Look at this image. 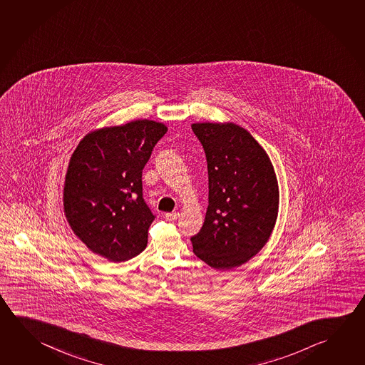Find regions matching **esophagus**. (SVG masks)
Masks as SVG:
<instances>
[{
  "label": "esophagus",
  "mask_w": 365,
  "mask_h": 365,
  "mask_svg": "<svg viewBox=\"0 0 365 365\" xmlns=\"http://www.w3.org/2000/svg\"><path fill=\"white\" fill-rule=\"evenodd\" d=\"M180 217V214L178 212H167L165 214V219H167L168 222H174V220H177Z\"/></svg>",
  "instance_id": "1"
}]
</instances>
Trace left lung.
Instances as JSON below:
<instances>
[{"label": "left lung", "instance_id": "left-lung-1", "mask_svg": "<svg viewBox=\"0 0 365 365\" xmlns=\"http://www.w3.org/2000/svg\"><path fill=\"white\" fill-rule=\"evenodd\" d=\"M209 172V206L193 252L217 270L249 262L267 245L279 207L274 167L262 145L235 123H193Z\"/></svg>", "mask_w": 365, "mask_h": 365}]
</instances>
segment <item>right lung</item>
Wrapping results in <instances>:
<instances>
[{"instance_id":"1","label":"right lung","mask_w":365,"mask_h":365,"mask_svg":"<svg viewBox=\"0 0 365 365\" xmlns=\"http://www.w3.org/2000/svg\"><path fill=\"white\" fill-rule=\"evenodd\" d=\"M167 130L140 119L92 130L78 143L65 174L64 214L93 254L120 262L146 249L155 217L142 198V170Z\"/></svg>"}]
</instances>
